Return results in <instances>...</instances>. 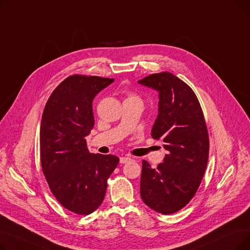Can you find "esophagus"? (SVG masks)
I'll return each mask as SVG.
<instances>
[{"instance_id": "34e87169", "label": "esophagus", "mask_w": 250, "mask_h": 250, "mask_svg": "<svg viewBox=\"0 0 250 250\" xmlns=\"http://www.w3.org/2000/svg\"><path fill=\"white\" fill-rule=\"evenodd\" d=\"M133 159L130 158V157H121L120 158V162L122 163V164H125V163H127V162H129V161H132Z\"/></svg>"}]
</instances>
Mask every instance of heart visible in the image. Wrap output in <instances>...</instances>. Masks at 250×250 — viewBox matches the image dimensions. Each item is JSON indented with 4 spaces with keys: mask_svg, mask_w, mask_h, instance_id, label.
Returning <instances> with one entry per match:
<instances>
[{
    "mask_svg": "<svg viewBox=\"0 0 250 250\" xmlns=\"http://www.w3.org/2000/svg\"><path fill=\"white\" fill-rule=\"evenodd\" d=\"M127 99H139V98H138V97H136L135 95H129Z\"/></svg>",
    "mask_w": 250,
    "mask_h": 250,
    "instance_id": "obj_1",
    "label": "heart"
}]
</instances>
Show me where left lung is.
Returning <instances> with one entry per match:
<instances>
[{"label": "left lung", "instance_id": "1", "mask_svg": "<svg viewBox=\"0 0 250 250\" xmlns=\"http://www.w3.org/2000/svg\"><path fill=\"white\" fill-rule=\"evenodd\" d=\"M138 83L158 92L151 135L167 151L157 168L142 161L141 198L154 211L170 215L189 203L204 177L208 158L205 117L194 92L171 73L152 74Z\"/></svg>", "mask_w": 250, "mask_h": 250}]
</instances>
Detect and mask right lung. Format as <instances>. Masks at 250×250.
I'll list each match as a JSON object with an SVG mask.
<instances>
[{
	"mask_svg": "<svg viewBox=\"0 0 250 250\" xmlns=\"http://www.w3.org/2000/svg\"><path fill=\"white\" fill-rule=\"evenodd\" d=\"M114 79L70 76L54 90L42 113L41 161L49 188L60 204L78 215L102 204L107 179L120 159L92 154L86 137L94 126L92 101Z\"/></svg>",
	"mask_w": 250,
	"mask_h": 250,
	"instance_id": "obj_1",
	"label": "right lung"
}]
</instances>
